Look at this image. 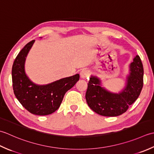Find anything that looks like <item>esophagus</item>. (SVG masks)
Masks as SVG:
<instances>
[{
  "instance_id": "obj_1",
  "label": "esophagus",
  "mask_w": 154,
  "mask_h": 154,
  "mask_svg": "<svg viewBox=\"0 0 154 154\" xmlns=\"http://www.w3.org/2000/svg\"><path fill=\"white\" fill-rule=\"evenodd\" d=\"M80 76L82 78H83V79H86V78H88L90 76V71L86 70V69H84V70H82L80 72Z\"/></svg>"
}]
</instances>
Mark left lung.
Segmentation results:
<instances>
[{
    "label": "left lung",
    "instance_id": "1",
    "mask_svg": "<svg viewBox=\"0 0 154 154\" xmlns=\"http://www.w3.org/2000/svg\"><path fill=\"white\" fill-rule=\"evenodd\" d=\"M126 86L122 92L112 93L101 86V81L91 76L88 83L86 100L89 107L103 116H118L125 112L138 98L143 84V68L138 55L130 64Z\"/></svg>",
    "mask_w": 154,
    "mask_h": 154
}]
</instances>
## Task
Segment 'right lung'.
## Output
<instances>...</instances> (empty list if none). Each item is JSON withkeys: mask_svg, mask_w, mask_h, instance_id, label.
Returning a JSON list of instances; mask_svg holds the SVG:
<instances>
[{"mask_svg": "<svg viewBox=\"0 0 154 154\" xmlns=\"http://www.w3.org/2000/svg\"><path fill=\"white\" fill-rule=\"evenodd\" d=\"M35 40L29 42L16 57L12 68L14 94L23 107L31 114L46 116L52 114L60 106L64 94L79 80L80 75L62 78L46 85H37L24 71L26 57Z\"/></svg>", "mask_w": 154, "mask_h": 154, "instance_id": "right-lung-1", "label": "right lung"}]
</instances>
